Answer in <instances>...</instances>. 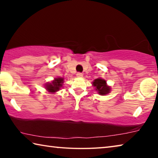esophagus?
I'll use <instances>...</instances> for the list:
<instances>
[{
	"label": "esophagus",
	"mask_w": 158,
	"mask_h": 158,
	"mask_svg": "<svg viewBox=\"0 0 158 158\" xmlns=\"http://www.w3.org/2000/svg\"><path fill=\"white\" fill-rule=\"evenodd\" d=\"M77 77H79V78H81V77H83V74L82 73H78L77 74Z\"/></svg>",
	"instance_id": "obj_1"
}]
</instances>
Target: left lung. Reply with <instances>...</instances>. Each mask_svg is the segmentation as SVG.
<instances>
[{
	"label": "left lung",
	"instance_id": "1",
	"mask_svg": "<svg viewBox=\"0 0 158 158\" xmlns=\"http://www.w3.org/2000/svg\"><path fill=\"white\" fill-rule=\"evenodd\" d=\"M93 85L99 95H106L111 91V87L106 84L105 79L98 78L93 81Z\"/></svg>",
	"mask_w": 158,
	"mask_h": 158
}]
</instances>
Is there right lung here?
<instances>
[{
	"label": "right lung",
	"mask_w": 158,
	"mask_h": 158,
	"mask_svg": "<svg viewBox=\"0 0 158 158\" xmlns=\"http://www.w3.org/2000/svg\"><path fill=\"white\" fill-rule=\"evenodd\" d=\"M63 83L64 78H63V77H56L51 82H47L44 85V88L46 89L48 93L53 94V93L60 90L61 88H63Z\"/></svg>",
	"instance_id": "obj_1"
}]
</instances>
